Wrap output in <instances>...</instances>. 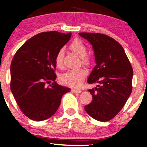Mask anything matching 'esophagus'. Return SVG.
I'll use <instances>...</instances> for the list:
<instances>
[{
  "instance_id": "obj_1",
  "label": "esophagus",
  "mask_w": 147,
  "mask_h": 147,
  "mask_svg": "<svg viewBox=\"0 0 147 147\" xmlns=\"http://www.w3.org/2000/svg\"><path fill=\"white\" fill-rule=\"evenodd\" d=\"M71 92L72 93H74V94H80V93H81L82 92V91L81 90H75V89H71Z\"/></svg>"
}]
</instances>
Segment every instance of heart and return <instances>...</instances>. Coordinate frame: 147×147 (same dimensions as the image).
Wrapping results in <instances>:
<instances>
[{"instance_id": "obj_1", "label": "heart", "mask_w": 147, "mask_h": 147, "mask_svg": "<svg viewBox=\"0 0 147 147\" xmlns=\"http://www.w3.org/2000/svg\"><path fill=\"white\" fill-rule=\"evenodd\" d=\"M69 49L73 51L78 57L82 59V63L88 65L89 63V59L86 57L87 48L83 42L80 39H75L71 42L69 45ZM64 56L63 49H60L57 51L55 57V62L58 67L63 66ZM87 76V71L85 69H80L76 70H69L65 73L60 76L59 80L62 84L72 88H78L83 83L84 79Z\"/></svg>"}]
</instances>
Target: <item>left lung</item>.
<instances>
[{
  "instance_id": "8db88e82",
  "label": "left lung",
  "mask_w": 147,
  "mask_h": 147,
  "mask_svg": "<svg viewBox=\"0 0 147 147\" xmlns=\"http://www.w3.org/2000/svg\"><path fill=\"white\" fill-rule=\"evenodd\" d=\"M92 45L96 65L88 79L96 87L88 90L92 101L86 112L96 120L107 122L116 116L132 92L133 70L121 45L104 34L80 33Z\"/></svg>"
}]
</instances>
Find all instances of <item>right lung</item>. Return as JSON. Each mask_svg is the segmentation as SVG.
Masks as SVG:
<instances>
[{
	"mask_svg": "<svg viewBox=\"0 0 147 147\" xmlns=\"http://www.w3.org/2000/svg\"><path fill=\"white\" fill-rule=\"evenodd\" d=\"M71 33L43 32L27 40L15 53L11 65V90L26 116L41 121L53 115L63 95L70 88L55 82L57 51L69 41ZM53 81L49 87L45 82Z\"/></svg>",
	"mask_w": 147,
	"mask_h": 147,
	"instance_id": "1",
	"label": "right lung"
}]
</instances>
